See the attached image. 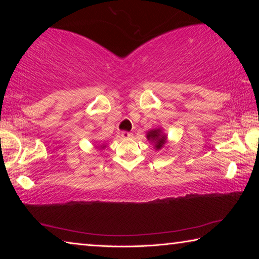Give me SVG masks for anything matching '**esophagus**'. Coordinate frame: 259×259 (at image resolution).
<instances>
[{
    "mask_svg": "<svg viewBox=\"0 0 259 259\" xmlns=\"http://www.w3.org/2000/svg\"><path fill=\"white\" fill-rule=\"evenodd\" d=\"M121 137H122V138H130V137H133V134L128 133V131H122V133H121Z\"/></svg>",
    "mask_w": 259,
    "mask_h": 259,
    "instance_id": "obj_1",
    "label": "esophagus"
}]
</instances>
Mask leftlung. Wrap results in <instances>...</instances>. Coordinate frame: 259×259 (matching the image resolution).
I'll list each match as a JSON object with an SVG mask.
<instances>
[{
	"label": "left lung",
	"instance_id": "8db88e82",
	"mask_svg": "<svg viewBox=\"0 0 259 259\" xmlns=\"http://www.w3.org/2000/svg\"><path fill=\"white\" fill-rule=\"evenodd\" d=\"M147 139L154 143V146L156 150H161V148L164 146L166 137L162 134L161 129H155V130L150 131V133L147 134Z\"/></svg>",
	"mask_w": 259,
	"mask_h": 259
}]
</instances>
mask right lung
I'll list each match as a JSON object with an SVG mask.
<instances>
[{
    "label": "right lung",
    "instance_id": "add662e5",
    "mask_svg": "<svg viewBox=\"0 0 259 259\" xmlns=\"http://www.w3.org/2000/svg\"><path fill=\"white\" fill-rule=\"evenodd\" d=\"M100 147H102V148H104V147H105V146H100Z\"/></svg>",
    "mask_w": 259,
    "mask_h": 259
}]
</instances>
